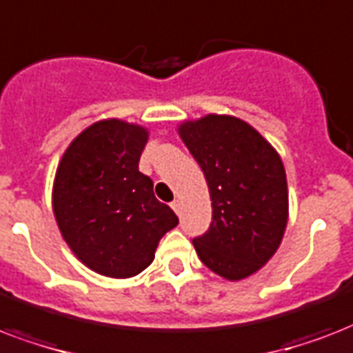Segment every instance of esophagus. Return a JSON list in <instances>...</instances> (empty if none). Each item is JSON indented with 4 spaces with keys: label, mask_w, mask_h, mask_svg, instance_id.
Masks as SVG:
<instances>
[{
    "label": "esophagus",
    "mask_w": 353,
    "mask_h": 353,
    "mask_svg": "<svg viewBox=\"0 0 353 353\" xmlns=\"http://www.w3.org/2000/svg\"><path fill=\"white\" fill-rule=\"evenodd\" d=\"M171 208H173V210H174V214L179 215L180 210H182V202H180V201H173V202H171Z\"/></svg>",
    "instance_id": "obj_1"
}]
</instances>
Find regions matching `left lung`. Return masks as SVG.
<instances>
[{
  "label": "left lung",
  "mask_w": 353,
  "mask_h": 353,
  "mask_svg": "<svg viewBox=\"0 0 353 353\" xmlns=\"http://www.w3.org/2000/svg\"><path fill=\"white\" fill-rule=\"evenodd\" d=\"M176 130L201 165L212 201V225L193 247L215 274L245 280L274 256L288 228L289 191L280 154L236 116L206 114Z\"/></svg>",
  "instance_id": "8db88e82"
}]
</instances>
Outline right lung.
Listing matches in <instances>:
<instances>
[{"label":"right lung","mask_w":353,"mask_h":353,"mask_svg":"<svg viewBox=\"0 0 353 353\" xmlns=\"http://www.w3.org/2000/svg\"><path fill=\"white\" fill-rule=\"evenodd\" d=\"M149 130L108 117L92 123L68 145L54 173L53 214L79 261L108 278L145 270L163 234L179 217L154 196L138 162Z\"/></svg>","instance_id":"right-lung-1"}]
</instances>
